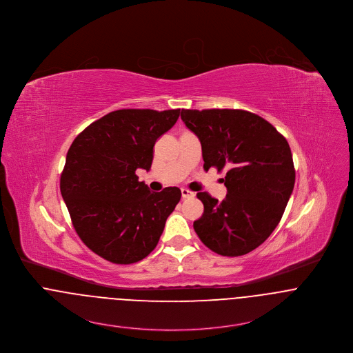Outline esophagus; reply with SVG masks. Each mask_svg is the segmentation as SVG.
<instances>
[{
  "instance_id": "34e87169",
  "label": "esophagus",
  "mask_w": 353,
  "mask_h": 353,
  "mask_svg": "<svg viewBox=\"0 0 353 353\" xmlns=\"http://www.w3.org/2000/svg\"><path fill=\"white\" fill-rule=\"evenodd\" d=\"M181 192H182V198H192V196H194V192L188 190V189H182Z\"/></svg>"
}]
</instances>
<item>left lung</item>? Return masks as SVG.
I'll return each mask as SVG.
<instances>
[{"mask_svg": "<svg viewBox=\"0 0 353 353\" xmlns=\"http://www.w3.org/2000/svg\"><path fill=\"white\" fill-rule=\"evenodd\" d=\"M196 134L203 168H226L223 201L198 192L203 214L194 221L201 241L223 256H241L263 244L279 224L295 183L288 140L268 121L240 109H182Z\"/></svg>", "mask_w": 353, "mask_h": 353, "instance_id": "left-lung-1", "label": "left lung"}]
</instances>
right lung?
<instances>
[{"mask_svg":"<svg viewBox=\"0 0 353 353\" xmlns=\"http://www.w3.org/2000/svg\"><path fill=\"white\" fill-rule=\"evenodd\" d=\"M181 109H120L83 129L68 148L61 192L75 232L98 256L132 264L148 256L182 192H151L137 168L150 171L154 145Z\"/></svg>","mask_w":353,"mask_h":353,"instance_id":"add662e5","label":"right lung"}]
</instances>
